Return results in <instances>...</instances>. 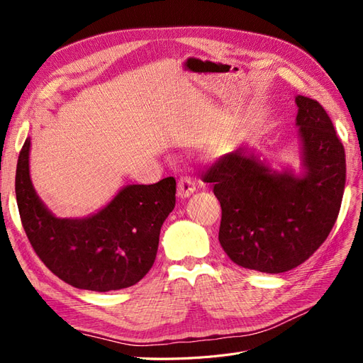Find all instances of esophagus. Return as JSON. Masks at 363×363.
<instances>
[{"label": "esophagus", "mask_w": 363, "mask_h": 363, "mask_svg": "<svg viewBox=\"0 0 363 363\" xmlns=\"http://www.w3.org/2000/svg\"><path fill=\"white\" fill-rule=\"evenodd\" d=\"M196 191L194 179L182 177L177 183V196L179 199H189V196Z\"/></svg>", "instance_id": "1"}]
</instances>
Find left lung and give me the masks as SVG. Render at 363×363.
<instances>
[{
    "label": "left lung",
    "mask_w": 363,
    "mask_h": 363,
    "mask_svg": "<svg viewBox=\"0 0 363 363\" xmlns=\"http://www.w3.org/2000/svg\"><path fill=\"white\" fill-rule=\"evenodd\" d=\"M301 171L276 169L255 151L238 148L212 164L223 216L219 244L236 265L280 274L301 265L336 223L345 188V151L324 107L295 96Z\"/></svg>",
    "instance_id": "1"
}]
</instances>
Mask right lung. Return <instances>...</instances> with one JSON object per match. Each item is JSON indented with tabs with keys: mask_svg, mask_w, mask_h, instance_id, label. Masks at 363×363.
<instances>
[{
	"mask_svg": "<svg viewBox=\"0 0 363 363\" xmlns=\"http://www.w3.org/2000/svg\"><path fill=\"white\" fill-rule=\"evenodd\" d=\"M16 201L33 250L47 268L79 289L130 288L156 260L160 228L175 206V179L127 184L96 213L57 218L30 179V138L19 152Z\"/></svg>",
	"mask_w": 363,
	"mask_h": 363,
	"instance_id": "1",
	"label": "right lung"
}]
</instances>
